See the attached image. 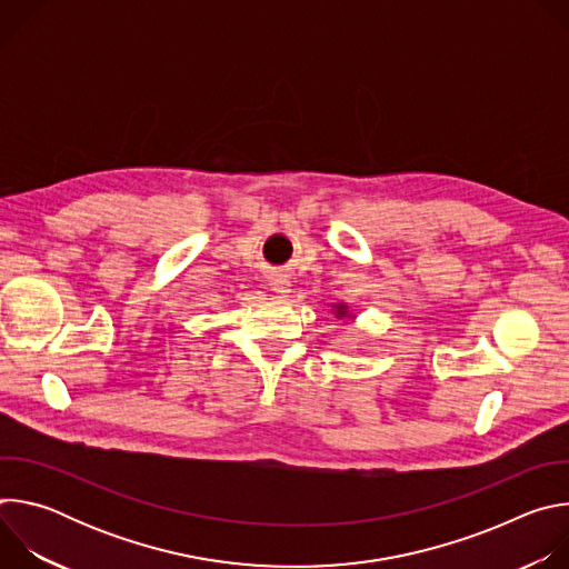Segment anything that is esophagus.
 Returning a JSON list of instances; mask_svg holds the SVG:
<instances>
[{
  "instance_id": "34e87169",
  "label": "esophagus",
  "mask_w": 569,
  "mask_h": 569,
  "mask_svg": "<svg viewBox=\"0 0 569 569\" xmlns=\"http://www.w3.org/2000/svg\"><path fill=\"white\" fill-rule=\"evenodd\" d=\"M288 286H290L288 281H274V290H277L279 295H283V297L290 292V288H288Z\"/></svg>"
}]
</instances>
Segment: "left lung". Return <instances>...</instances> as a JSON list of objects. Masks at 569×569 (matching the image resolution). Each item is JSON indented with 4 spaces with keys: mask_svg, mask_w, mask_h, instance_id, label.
I'll use <instances>...</instances> for the list:
<instances>
[{
    "mask_svg": "<svg viewBox=\"0 0 569 569\" xmlns=\"http://www.w3.org/2000/svg\"><path fill=\"white\" fill-rule=\"evenodd\" d=\"M338 317H347V306L345 303L338 306Z\"/></svg>",
    "mask_w": 569,
    "mask_h": 569,
    "instance_id": "8db88e82",
    "label": "left lung"
}]
</instances>
